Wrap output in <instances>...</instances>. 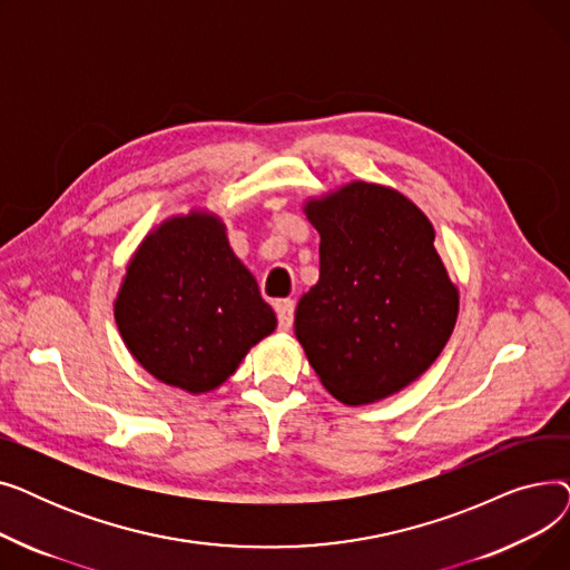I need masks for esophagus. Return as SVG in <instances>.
<instances>
[{"label": "esophagus", "mask_w": 570, "mask_h": 570, "mask_svg": "<svg viewBox=\"0 0 570 570\" xmlns=\"http://www.w3.org/2000/svg\"><path fill=\"white\" fill-rule=\"evenodd\" d=\"M293 312H295L293 301H282L277 305V318H279V331L282 333H288L293 327Z\"/></svg>", "instance_id": "1"}]
</instances>
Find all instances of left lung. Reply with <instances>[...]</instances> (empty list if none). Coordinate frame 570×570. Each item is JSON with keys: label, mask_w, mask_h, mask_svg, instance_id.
Returning a JSON list of instances; mask_svg holds the SVG:
<instances>
[{"label": "left lung", "mask_w": 570, "mask_h": 570, "mask_svg": "<svg viewBox=\"0 0 570 570\" xmlns=\"http://www.w3.org/2000/svg\"><path fill=\"white\" fill-rule=\"evenodd\" d=\"M318 282L295 309V337L335 400L357 406L421 379L453 335L460 291L434 226L402 191L353 179L312 196Z\"/></svg>", "instance_id": "8db88e82"}]
</instances>
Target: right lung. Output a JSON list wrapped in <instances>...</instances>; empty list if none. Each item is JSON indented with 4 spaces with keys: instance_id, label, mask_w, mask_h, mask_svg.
Listing matches in <instances>:
<instances>
[{
    "instance_id": "1",
    "label": "right lung",
    "mask_w": 570,
    "mask_h": 570,
    "mask_svg": "<svg viewBox=\"0 0 570 570\" xmlns=\"http://www.w3.org/2000/svg\"><path fill=\"white\" fill-rule=\"evenodd\" d=\"M112 314L142 370L191 395L228 381L277 327L224 219L203 207L170 215L140 239Z\"/></svg>"
}]
</instances>
